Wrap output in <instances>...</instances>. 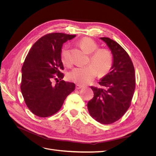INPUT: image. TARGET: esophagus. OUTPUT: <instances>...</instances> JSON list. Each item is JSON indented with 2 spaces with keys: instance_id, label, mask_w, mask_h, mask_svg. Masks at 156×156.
I'll list each match as a JSON object with an SVG mask.
<instances>
[{
  "instance_id": "obj_1",
  "label": "esophagus",
  "mask_w": 156,
  "mask_h": 156,
  "mask_svg": "<svg viewBox=\"0 0 156 156\" xmlns=\"http://www.w3.org/2000/svg\"><path fill=\"white\" fill-rule=\"evenodd\" d=\"M75 88H76L77 90L78 89H81V88H83V86L81 85H79V84H76V87H75Z\"/></svg>"
}]
</instances>
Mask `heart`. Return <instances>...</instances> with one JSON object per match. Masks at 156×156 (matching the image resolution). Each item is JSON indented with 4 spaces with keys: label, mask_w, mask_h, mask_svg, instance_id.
Instances as JSON below:
<instances>
[{
    "label": "heart",
    "mask_w": 156,
    "mask_h": 156,
    "mask_svg": "<svg viewBox=\"0 0 156 156\" xmlns=\"http://www.w3.org/2000/svg\"><path fill=\"white\" fill-rule=\"evenodd\" d=\"M82 49L90 56V62L93 64L85 67H79L69 72L68 78L78 84H86L92 82L98 74L104 76L109 72L113 63V57L111 52L105 49H98V44L90 37H84L79 42ZM61 60L64 64H70L69 49L64 47L61 50Z\"/></svg>",
    "instance_id": "b5f03b06"
}]
</instances>
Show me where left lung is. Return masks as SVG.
<instances>
[{
	"mask_svg": "<svg viewBox=\"0 0 156 156\" xmlns=\"http://www.w3.org/2000/svg\"><path fill=\"white\" fill-rule=\"evenodd\" d=\"M108 46L113 57L111 72L99 84L103 88L91 87L94 97L87 103L89 114L103 124L113 123L128 109L135 88L133 64L122 47L108 37H100Z\"/></svg>",
	"mask_w": 156,
	"mask_h": 156,
	"instance_id": "obj_1",
	"label": "left lung"
}]
</instances>
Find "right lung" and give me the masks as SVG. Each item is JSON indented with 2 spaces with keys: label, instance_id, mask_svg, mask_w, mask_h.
<instances>
[{
  "label": "right lung",
  "instance_id": "1",
  "mask_svg": "<svg viewBox=\"0 0 156 156\" xmlns=\"http://www.w3.org/2000/svg\"><path fill=\"white\" fill-rule=\"evenodd\" d=\"M75 36L59 32L46 34L32 45L26 56L21 69V90L27 106L37 116L48 117L58 112L75 90L73 83L62 80L60 53L63 44Z\"/></svg>",
  "mask_w": 156,
  "mask_h": 156
}]
</instances>
